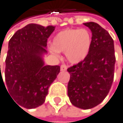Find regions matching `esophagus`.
Returning a JSON list of instances; mask_svg holds the SVG:
<instances>
[{
	"label": "esophagus",
	"instance_id": "34e87169",
	"mask_svg": "<svg viewBox=\"0 0 123 123\" xmlns=\"http://www.w3.org/2000/svg\"><path fill=\"white\" fill-rule=\"evenodd\" d=\"M67 69V66L66 65H61L60 66V70L61 71H66Z\"/></svg>",
	"mask_w": 123,
	"mask_h": 123
}]
</instances>
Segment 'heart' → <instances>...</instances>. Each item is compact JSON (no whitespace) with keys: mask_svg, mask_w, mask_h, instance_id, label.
<instances>
[{"mask_svg":"<svg viewBox=\"0 0 123 123\" xmlns=\"http://www.w3.org/2000/svg\"><path fill=\"white\" fill-rule=\"evenodd\" d=\"M91 44L92 37L87 30L65 29L55 35L49 51L55 56H58V51L66 52V57L70 63H78L86 57Z\"/></svg>","mask_w":123,"mask_h":123,"instance_id":"obj_1","label":"heart"}]
</instances>
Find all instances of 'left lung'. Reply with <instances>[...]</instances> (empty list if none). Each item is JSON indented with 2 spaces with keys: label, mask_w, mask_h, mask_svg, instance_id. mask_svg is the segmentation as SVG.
Returning a JSON list of instances; mask_svg holds the SVG:
<instances>
[{
  "label": "left lung",
  "mask_w": 123,
  "mask_h": 123,
  "mask_svg": "<svg viewBox=\"0 0 123 123\" xmlns=\"http://www.w3.org/2000/svg\"><path fill=\"white\" fill-rule=\"evenodd\" d=\"M92 32V44L86 57L67 69L70 74L68 96L71 103L90 109L107 96L114 80L116 62L114 40L95 22L84 24Z\"/></svg>",
  "instance_id": "left-lung-1"
}]
</instances>
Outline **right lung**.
<instances>
[{"label": "right lung", "instance_id": "1", "mask_svg": "<svg viewBox=\"0 0 123 123\" xmlns=\"http://www.w3.org/2000/svg\"><path fill=\"white\" fill-rule=\"evenodd\" d=\"M54 29V26L29 24L16 31L9 41L5 61L8 90L2 78L0 66V85L1 80L18 106L32 109L43 105L48 88L60 72V66H45L43 57L47 53L48 39Z\"/></svg>", "mask_w": 123, "mask_h": 123}]
</instances>
